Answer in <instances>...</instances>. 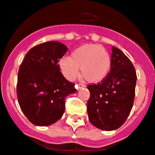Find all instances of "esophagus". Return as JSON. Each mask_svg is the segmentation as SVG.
<instances>
[{
    "mask_svg": "<svg viewBox=\"0 0 155 155\" xmlns=\"http://www.w3.org/2000/svg\"><path fill=\"white\" fill-rule=\"evenodd\" d=\"M84 87H85V85L83 84H75V88L77 89H82V88H84Z\"/></svg>",
    "mask_w": 155,
    "mask_h": 155,
    "instance_id": "obj_1",
    "label": "esophagus"
}]
</instances>
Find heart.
<instances>
[{
  "label": "heart",
  "instance_id": "b5f03b06",
  "mask_svg": "<svg viewBox=\"0 0 155 155\" xmlns=\"http://www.w3.org/2000/svg\"><path fill=\"white\" fill-rule=\"evenodd\" d=\"M63 75L70 81L76 77L81 68V74L88 82L98 83L108 74L112 57L103 46L86 44L76 48L71 57H64L59 62Z\"/></svg>",
  "mask_w": 155,
  "mask_h": 155
}]
</instances>
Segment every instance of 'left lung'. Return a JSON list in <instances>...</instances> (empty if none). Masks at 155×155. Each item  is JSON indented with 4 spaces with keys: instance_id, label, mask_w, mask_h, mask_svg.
<instances>
[{
    "instance_id": "8db88e82",
    "label": "left lung",
    "mask_w": 155,
    "mask_h": 155,
    "mask_svg": "<svg viewBox=\"0 0 155 155\" xmlns=\"http://www.w3.org/2000/svg\"><path fill=\"white\" fill-rule=\"evenodd\" d=\"M136 72L132 62L115 47L112 66L107 77L98 84H89L87 104L89 121L104 130H113L124 123L134 103Z\"/></svg>"
}]
</instances>
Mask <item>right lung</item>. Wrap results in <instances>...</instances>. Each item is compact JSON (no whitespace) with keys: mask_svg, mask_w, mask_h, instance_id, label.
<instances>
[{"mask_svg":"<svg viewBox=\"0 0 155 155\" xmlns=\"http://www.w3.org/2000/svg\"><path fill=\"white\" fill-rule=\"evenodd\" d=\"M68 48L59 42H46L31 48L19 66L17 96L20 108L36 126H49L62 117L65 98L76 91L63 76L59 61Z\"/></svg>","mask_w":155,"mask_h":155,"instance_id":"obj_1","label":"right lung"}]
</instances>
